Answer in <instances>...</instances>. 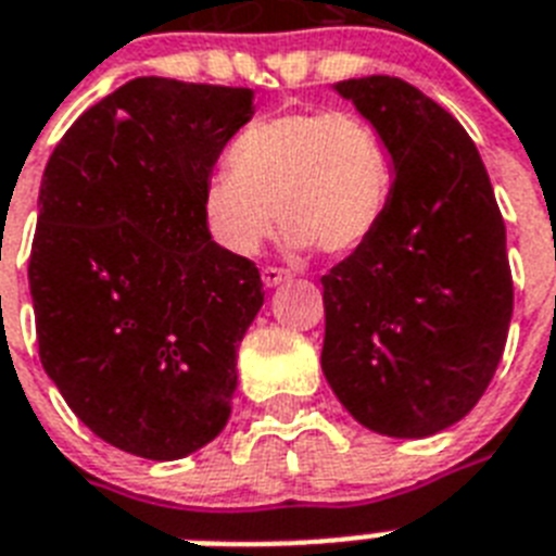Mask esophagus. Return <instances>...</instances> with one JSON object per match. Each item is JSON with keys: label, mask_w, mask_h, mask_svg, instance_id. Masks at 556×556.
Here are the masks:
<instances>
[{"label": "esophagus", "mask_w": 556, "mask_h": 556, "mask_svg": "<svg viewBox=\"0 0 556 556\" xmlns=\"http://www.w3.org/2000/svg\"><path fill=\"white\" fill-rule=\"evenodd\" d=\"M288 279H291V270L274 268V265H265L263 268L265 288H277V286H282V282H288Z\"/></svg>", "instance_id": "esophagus-1"}]
</instances>
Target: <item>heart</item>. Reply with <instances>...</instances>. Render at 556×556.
Wrapping results in <instances>:
<instances>
[{"label": "heart", "mask_w": 556, "mask_h": 556, "mask_svg": "<svg viewBox=\"0 0 556 556\" xmlns=\"http://www.w3.org/2000/svg\"><path fill=\"white\" fill-rule=\"evenodd\" d=\"M228 165L207 176L202 219L216 245L237 256H254L277 216L291 248L351 254L380 228L394 188L380 130L351 111L254 122L231 146Z\"/></svg>", "instance_id": "heart-1"}]
</instances>
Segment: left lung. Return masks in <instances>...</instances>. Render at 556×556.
I'll return each mask as SVG.
<instances>
[{"label":"left lung","instance_id":"8db88e82","mask_svg":"<svg viewBox=\"0 0 556 556\" xmlns=\"http://www.w3.org/2000/svg\"><path fill=\"white\" fill-rule=\"evenodd\" d=\"M333 90L380 130L394 188L380 228L323 277V374L359 426L419 440L459 422L503 359L514 286L480 151L396 76Z\"/></svg>","mask_w":556,"mask_h":556}]
</instances>
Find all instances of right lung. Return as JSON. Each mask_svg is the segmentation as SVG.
<instances>
[{
    "label": "right lung",
    "instance_id": "right-lung-1",
    "mask_svg": "<svg viewBox=\"0 0 556 556\" xmlns=\"http://www.w3.org/2000/svg\"><path fill=\"white\" fill-rule=\"evenodd\" d=\"M251 116V88L139 76L45 168L28 265L39 359L76 417L137 457H188L231 417L265 291L211 239L202 191Z\"/></svg>",
    "mask_w": 556,
    "mask_h": 556
}]
</instances>
